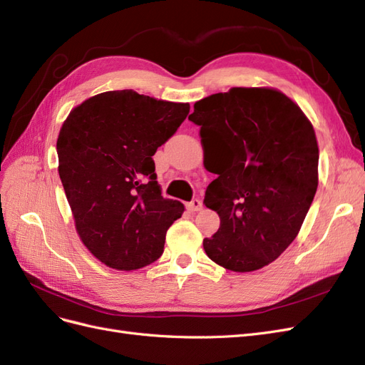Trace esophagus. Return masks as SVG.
Returning a JSON list of instances; mask_svg holds the SVG:
<instances>
[{
    "label": "esophagus",
    "mask_w": 365,
    "mask_h": 365,
    "mask_svg": "<svg viewBox=\"0 0 365 365\" xmlns=\"http://www.w3.org/2000/svg\"><path fill=\"white\" fill-rule=\"evenodd\" d=\"M187 208H189L190 212H201V210H202V202L200 200H193L190 202H187Z\"/></svg>",
    "instance_id": "34e87169"
}]
</instances>
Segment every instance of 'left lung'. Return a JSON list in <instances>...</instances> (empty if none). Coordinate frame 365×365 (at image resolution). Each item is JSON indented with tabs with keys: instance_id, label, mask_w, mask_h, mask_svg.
Masks as SVG:
<instances>
[{
	"instance_id": "8db88e82",
	"label": "left lung",
	"mask_w": 365,
	"mask_h": 365,
	"mask_svg": "<svg viewBox=\"0 0 365 365\" xmlns=\"http://www.w3.org/2000/svg\"><path fill=\"white\" fill-rule=\"evenodd\" d=\"M193 108L204 165L217 175L204 202L220 227L204 250L225 269L257 271L292 244L314 201V126L292 98L268 86H235Z\"/></svg>"
}]
</instances>
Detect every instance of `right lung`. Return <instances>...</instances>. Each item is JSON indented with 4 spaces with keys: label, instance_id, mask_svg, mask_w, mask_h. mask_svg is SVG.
<instances>
[{
    "label": "right lung",
    "instance_id": "1",
    "mask_svg": "<svg viewBox=\"0 0 365 365\" xmlns=\"http://www.w3.org/2000/svg\"><path fill=\"white\" fill-rule=\"evenodd\" d=\"M189 111V103L121 90L86 98L63 121L61 181L77 235L106 267L134 271L163 254L184 205L161 196L152 157Z\"/></svg>",
    "mask_w": 365,
    "mask_h": 365
}]
</instances>
